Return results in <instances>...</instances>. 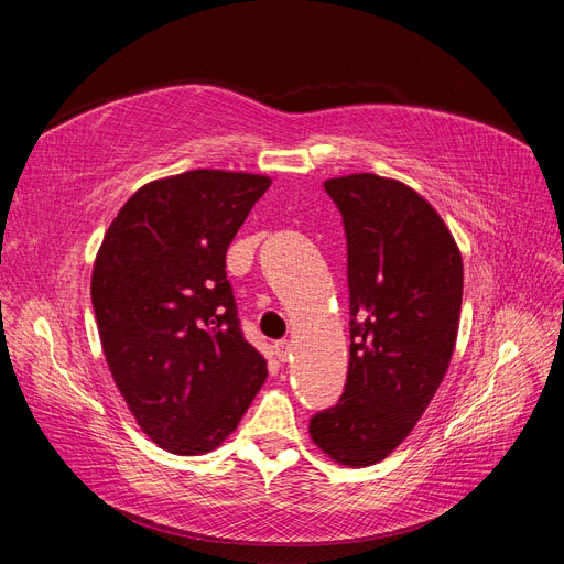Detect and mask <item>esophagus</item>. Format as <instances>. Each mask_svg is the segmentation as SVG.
Segmentation results:
<instances>
[{"instance_id": "obj_1", "label": "esophagus", "mask_w": 564, "mask_h": 564, "mask_svg": "<svg viewBox=\"0 0 564 564\" xmlns=\"http://www.w3.org/2000/svg\"><path fill=\"white\" fill-rule=\"evenodd\" d=\"M289 352H292V344H289V340H278V344H275V355L280 357L282 362L286 360Z\"/></svg>"}]
</instances>
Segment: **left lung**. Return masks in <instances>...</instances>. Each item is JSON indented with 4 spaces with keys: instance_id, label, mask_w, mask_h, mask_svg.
<instances>
[{
    "instance_id": "1",
    "label": "left lung",
    "mask_w": 564,
    "mask_h": 564,
    "mask_svg": "<svg viewBox=\"0 0 564 564\" xmlns=\"http://www.w3.org/2000/svg\"><path fill=\"white\" fill-rule=\"evenodd\" d=\"M324 191L348 242L350 362L344 395L308 431L336 464L362 468L412 433L445 379L464 261L445 220L409 185L350 174Z\"/></svg>"
}]
</instances>
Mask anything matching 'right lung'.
Instances as JSON below:
<instances>
[{"mask_svg": "<svg viewBox=\"0 0 564 564\" xmlns=\"http://www.w3.org/2000/svg\"><path fill=\"white\" fill-rule=\"evenodd\" d=\"M268 176L195 169L135 191L110 224L91 303L112 379L162 449H216L242 421L268 369L249 346L226 251Z\"/></svg>", "mask_w": 564, "mask_h": 564, "instance_id": "1", "label": "right lung"}]
</instances>
